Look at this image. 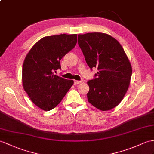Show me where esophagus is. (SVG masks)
<instances>
[{"label":"esophagus","instance_id":"34e87169","mask_svg":"<svg viewBox=\"0 0 154 154\" xmlns=\"http://www.w3.org/2000/svg\"><path fill=\"white\" fill-rule=\"evenodd\" d=\"M81 82H82V81H78V80H74V83L75 85L79 84L81 83Z\"/></svg>","mask_w":154,"mask_h":154}]
</instances>
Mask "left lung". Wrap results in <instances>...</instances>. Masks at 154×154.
Listing matches in <instances>:
<instances>
[{
    "label": "left lung",
    "instance_id": "left-lung-1",
    "mask_svg": "<svg viewBox=\"0 0 154 154\" xmlns=\"http://www.w3.org/2000/svg\"><path fill=\"white\" fill-rule=\"evenodd\" d=\"M78 43L85 61L98 72L88 81V100L106 111L118 106L128 89L132 68L124 50L113 37L101 32L78 35Z\"/></svg>",
    "mask_w": 154,
    "mask_h": 154
}]
</instances>
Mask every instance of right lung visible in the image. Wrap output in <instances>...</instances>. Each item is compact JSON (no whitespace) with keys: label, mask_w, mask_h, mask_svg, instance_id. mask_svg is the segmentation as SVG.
Listing matches in <instances>:
<instances>
[{"label":"right lung","mask_w":154,"mask_h":154,"mask_svg":"<svg viewBox=\"0 0 154 154\" xmlns=\"http://www.w3.org/2000/svg\"><path fill=\"white\" fill-rule=\"evenodd\" d=\"M76 42L77 35L46 36L34 45L26 56L22 70L23 88L32 102L42 110L54 108L74 84L73 80L54 72L61 69L60 60Z\"/></svg>","instance_id":"1"}]
</instances>
